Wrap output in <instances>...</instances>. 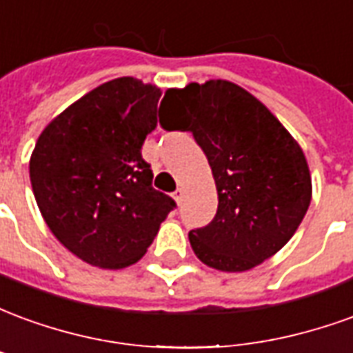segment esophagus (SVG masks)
I'll return each instance as SVG.
<instances>
[{"label": "esophagus", "mask_w": 353, "mask_h": 353, "mask_svg": "<svg viewBox=\"0 0 353 353\" xmlns=\"http://www.w3.org/2000/svg\"><path fill=\"white\" fill-rule=\"evenodd\" d=\"M183 189H181V187H177L176 191H174V200H176L177 204H181V202H183Z\"/></svg>", "instance_id": "1"}]
</instances>
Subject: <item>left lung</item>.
Masks as SVG:
<instances>
[{"instance_id": "left-lung-1", "label": "left lung", "mask_w": 353, "mask_h": 353, "mask_svg": "<svg viewBox=\"0 0 353 353\" xmlns=\"http://www.w3.org/2000/svg\"><path fill=\"white\" fill-rule=\"evenodd\" d=\"M164 100L162 128L191 132L217 187L215 217L189 232L192 252L223 272L261 265L288 244L310 206L303 149L255 96L229 81L172 88Z\"/></svg>"}]
</instances>
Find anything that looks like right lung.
I'll return each mask as SVG.
<instances>
[{
	"label": "right lung",
	"mask_w": 353,
	"mask_h": 353,
	"mask_svg": "<svg viewBox=\"0 0 353 353\" xmlns=\"http://www.w3.org/2000/svg\"><path fill=\"white\" fill-rule=\"evenodd\" d=\"M161 88L134 77L103 83L41 132L30 179L58 242L88 265L123 268L143 257L176 208L153 189L141 157L157 126Z\"/></svg>",
	"instance_id": "right-lung-1"
}]
</instances>
